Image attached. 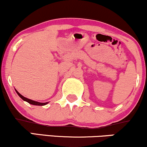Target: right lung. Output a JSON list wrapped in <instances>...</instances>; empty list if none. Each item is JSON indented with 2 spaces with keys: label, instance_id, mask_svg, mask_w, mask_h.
Returning a JSON list of instances; mask_svg holds the SVG:
<instances>
[{
  "label": "right lung",
  "instance_id": "1",
  "mask_svg": "<svg viewBox=\"0 0 147 147\" xmlns=\"http://www.w3.org/2000/svg\"><path fill=\"white\" fill-rule=\"evenodd\" d=\"M15 90H16V93H17V94L18 95L20 96V98L22 99H23L24 101H26V102H28V103H29L30 104H32V105H35V106H45V105H46V104H48L49 102H46V103H41V102H38V101H34V100H32V99H28V98H26V97H24L23 95H22L20 93H19V92L15 88Z\"/></svg>",
  "mask_w": 147,
  "mask_h": 147
}]
</instances>
